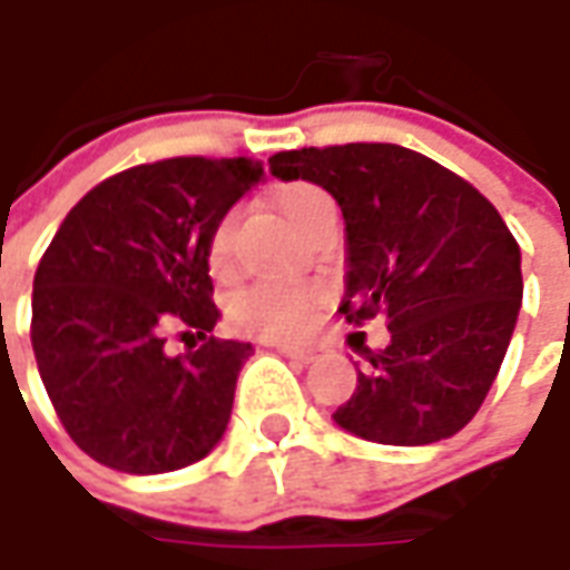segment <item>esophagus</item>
Segmentation results:
<instances>
[{"label":"esophagus","mask_w":570,"mask_h":570,"mask_svg":"<svg viewBox=\"0 0 570 570\" xmlns=\"http://www.w3.org/2000/svg\"><path fill=\"white\" fill-rule=\"evenodd\" d=\"M278 352H282L285 358H295V362L301 364L317 362L320 355H323V348H320V345H278Z\"/></svg>","instance_id":"obj_1"}]
</instances>
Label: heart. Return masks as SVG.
I'll return each mask as SVG.
<instances>
[{
	"label": "heart",
	"instance_id": "heart-1",
	"mask_svg": "<svg viewBox=\"0 0 570 570\" xmlns=\"http://www.w3.org/2000/svg\"><path fill=\"white\" fill-rule=\"evenodd\" d=\"M330 203L333 199L311 184L285 187L275 196V206L295 230H304V225L314 218V212L330 206ZM230 228H234V215H222L212 225L206 244L212 275H225L230 269ZM323 304H326L323 285H295V282L259 278V282H250L230 295L228 320L240 333L256 336V340L295 342L304 340L317 326Z\"/></svg>",
	"mask_w": 570,
	"mask_h": 570
}]
</instances>
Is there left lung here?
Instances as JSON below:
<instances>
[{"mask_svg":"<svg viewBox=\"0 0 570 570\" xmlns=\"http://www.w3.org/2000/svg\"><path fill=\"white\" fill-rule=\"evenodd\" d=\"M273 177L323 187L345 218L340 314L383 317L390 345L333 419L374 444L456 434L492 390L523 297L520 247L498 208L425 155L390 142L278 151Z\"/></svg>","mask_w":570,"mask_h":570,"instance_id":"obj_1","label":"left lung"}]
</instances>
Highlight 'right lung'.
Returning <instances> with one entry per match:
<instances>
[{
    "label": "right lung",
    "mask_w": 570,
    "mask_h": 570,
    "mask_svg": "<svg viewBox=\"0 0 570 570\" xmlns=\"http://www.w3.org/2000/svg\"><path fill=\"white\" fill-rule=\"evenodd\" d=\"M247 158H167L85 193L33 275L31 345L69 438L132 475L184 470L225 434L250 342L215 340L206 244L259 180ZM190 345L167 356L166 340Z\"/></svg>",
    "instance_id": "right-lung-1"
}]
</instances>
